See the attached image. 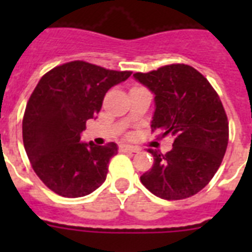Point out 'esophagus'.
<instances>
[{
	"instance_id": "34e87169",
	"label": "esophagus",
	"mask_w": 252,
	"mask_h": 252,
	"mask_svg": "<svg viewBox=\"0 0 252 252\" xmlns=\"http://www.w3.org/2000/svg\"><path fill=\"white\" fill-rule=\"evenodd\" d=\"M119 150L123 152V153H136V152H138L140 149L136 148V146L128 145V144H120V145H119Z\"/></svg>"
}]
</instances>
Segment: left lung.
Wrapping results in <instances>:
<instances>
[{
	"mask_svg": "<svg viewBox=\"0 0 252 252\" xmlns=\"http://www.w3.org/2000/svg\"><path fill=\"white\" fill-rule=\"evenodd\" d=\"M133 77L154 94L152 129L174 138L165 156L148 150L154 163L141 183L161 199L191 197L211 182L226 152L229 123L220 96L189 65H166Z\"/></svg>",
	"mask_w": 252,
	"mask_h": 252,
	"instance_id": "8db88e82",
	"label": "left lung"
}]
</instances>
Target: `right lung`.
<instances>
[{
    "mask_svg": "<svg viewBox=\"0 0 252 252\" xmlns=\"http://www.w3.org/2000/svg\"><path fill=\"white\" fill-rule=\"evenodd\" d=\"M130 74L72 61L45 73L36 85L22 123L23 145L33 171L57 195L86 196L106 180L118 145L82 142L81 133L87 120L96 118L107 91Z\"/></svg>",
    "mask_w": 252,
    "mask_h": 252,
    "instance_id": "add662e5",
    "label": "right lung"
}]
</instances>
